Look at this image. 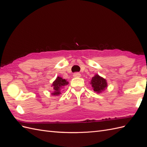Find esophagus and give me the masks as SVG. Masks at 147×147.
Here are the masks:
<instances>
[{"instance_id": "esophagus-1", "label": "esophagus", "mask_w": 147, "mask_h": 147, "mask_svg": "<svg viewBox=\"0 0 147 147\" xmlns=\"http://www.w3.org/2000/svg\"><path fill=\"white\" fill-rule=\"evenodd\" d=\"M73 76L74 77H81V74L79 72H76L74 74Z\"/></svg>"}]
</instances>
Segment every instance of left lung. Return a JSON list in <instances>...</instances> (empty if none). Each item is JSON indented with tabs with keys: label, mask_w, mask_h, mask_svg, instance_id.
<instances>
[{
	"label": "left lung",
	"mask_w": 147,
	"mask_h": 147,
	"mask_svg": "<svg viewBox=\"0 0 147 147\" xmlns=\"http://www.w3.org/2000/svg\"><path fill=\"white\" fill-rule=\"evenodd\" d=\"M90 84L92 85L94 92L97 93H100L102 90H105L107 87L106 80L100 77L97 74L95 75V76L92 78Z\"/></svg>",
	"instance_id": "obj_1"
}]
</instances>
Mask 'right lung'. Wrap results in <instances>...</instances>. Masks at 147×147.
I'll return each instance as SVG.
<instances>
[{"mask_svg":"<svg viewBox=\"0 0 147 147\" xmlns=\"http://www.w3.org/2000/svg\"><path fill=\"white\" fill-rule=\"evenodd\" d=\"M68 84V82L66 80L62 79V78L60 77H58L56 80H55L53 82V84H52V87H53L54 90L53 92L51 93L52 95L55 96L60 95V94H61V89H62L64 86H67Z\"/></svg>","mask_w":147,"mask_h":147,"instance_id":"right-lung-1","label":"right lung"}]
</instances>
